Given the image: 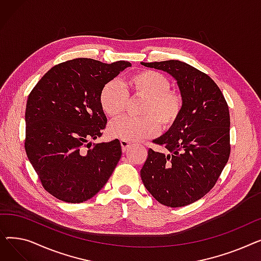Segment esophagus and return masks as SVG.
<instances>
[{
	"mask_svg": "<svg viewBox=\"0 0 261 261\" xmlns=\"http://www.w3.org/2000/svg\"><path fill=\"white\" fill-rule=\"evenodd\" d=\"M120 145H121L122 152H127L128 150L130 149V147L132 146V144L129 143V142H127V141H120Z\"/></svg>",
	"mask_w": 261,
	"mask_h": 261,
	"instance_id": "esophagus-1",
	"label": "esophagus"
}]
</instances>
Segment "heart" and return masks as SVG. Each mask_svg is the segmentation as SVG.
I'll use <instances>...</instances> for the list:
<instances>
[{
  "instance_id": "heart-1",
  "label": "heart",
  "mask_w": 261,
  "mask_h": 261,
  "mask_svg": "<svg viewBox=\"0 0 261 261\" xmlns=\"http://www.w3.org/2000/svg\"><path fill=\"white\" fill-rule=\"evenodd\" d=\"M128 96L142 98L140 118L125 117L112 122L109 127L111 138L127 142H136L154 136L159 126L170 129L179 119L184 107L182 94L170 89V81L163 74L142 70L130 74L119 85L109 81L102 87L99 101L105 114L118 118L125 113Z\"/></svg>"
}]
</instances>
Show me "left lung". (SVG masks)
Returning <instances> with one entry per match:
<instances>
[{"mask_svg": "<svg viewBox=\"0 0 261 261\" xmlns=\"http://www.w3.org/2000/svg\"><path fill=\"white\" fill-rule=\"evenodd\" d=\"M142 64L169 73L184 98L179 119L153 141L169 153L149 148L142 181L161 204L185 206L208 193L228 161V106L216 82L194 66L179 60Z\"/></svg>", "mask_w": 261, "mask_h": 261, "instance_id": "1", "label": "left lung"}]
</instances>
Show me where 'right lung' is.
Returning a JSON list of instances; mask_svg holds the SVG:
<instances>
[{
  "label": "right lung",
  "instance_id": "obj_1",
  "mask_svg": "<svg viewBox=\"0 0 261 261\" xmlns=\"http://www.w3.org/2000/svg\"><path fill=\"white\" fill-rule=\"evenodd\" d=\"M128 61L111 64L77 58L53 66L29 95L25 110V151L44 189L67 203L94 197L121 156L118 140L91 144L102 135L107 117L102 87Z\"/></svg>",
  "mask_w": 261,
  "mask_h": 261
}]
</instances>
